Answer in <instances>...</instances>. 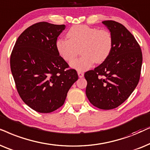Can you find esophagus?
Wrapping results in <instances>:
<instances>
[{
  "label": "esophagus",
  "mask_w": 150,
  "mask_h": 150,
  "mask_svg": "<svg viewBox=\"0 0 150 150\" xmlns=\"http://www.w3.org/2000/svg\"><path fill=\"white\" fill-rule=\"evenodd\" d=\"M77 74H78V76L79 78H81V77H83V73L82 72H80V71H78L77 72Z\"/></svg>",
  "instance_id": "1"
}]
</instances>
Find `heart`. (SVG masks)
<instances>
[{"label":"heart","instance_id":"b5f03b06","mask_svg":"<svg viewBox=\"0 0 150 150\" xmlns=\"http://www.w3.org/2000/svg\"><path fill=\"white\" fill-rule=\"evenodd\" d=\"M67 35L69 38L57 40V50L64 60L71 61L80 48L83 55L70 63L71 67L78 71H86L94 62H103L108 57L113 47L112 35L106 29L75 25L69 30Z\"/></svg>","mask_w":150,"mask_h":150}]
</instances>
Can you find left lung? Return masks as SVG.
<instances>
[{"instance_id":"left-lung-1","label":"left lung","mask_w":150,"mask_h":150,"mask_svg":"<svg viewBox=\"0 0 150 150\" xmlns=\"http://www.w3.org/2000/svg\"><path fill=\"white\" fill-rule=\"evenodd\" d=\"M102 23L113 38L108 57L100 65L86 72V94L94 106L103 110L118 107L129 97L140 79L143 57L133 35L121 23Z\"/></svg>"}]
</instances>
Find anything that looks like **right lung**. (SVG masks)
Wrapping results in <instances>:
<instances>
[{
  "instance_id": "right-lung-1",
  "label": "right lung",
  "mask_w": 150,
  "mask_h": 150,
  "mask_svg": "<svg viewBox=\"0 0 150 150\" xmlns=\"http://www.w3.org/2000/svg\"><path fill=\"white\" fill-rule=\"evenodd\" d=\"M64 25L40 22L30 26L17 39L10 57V67L18 93L31 108L49 113L64 103L67 93L78 79L77 71L56 48Z\"/></svg>"
}]
</instances>
